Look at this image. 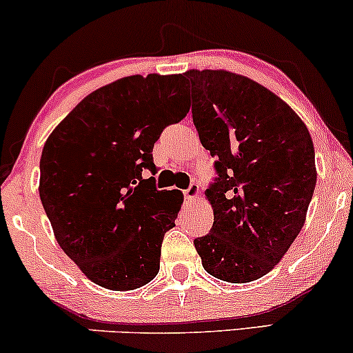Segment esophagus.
Returning <instances> with one entry per match:
<instances>
[{
  "label": "esophagus",
  "mask_w": 353,
  "mask_h": 353,
  "mask_svg": "<svg viewBox=\"0 0 353 353\" xmlns=\"http://www.w3.org/2000/svg\"><path fill=\"white\" fill-rule=\"evenodd\" d=\"M198 194H199V186H198V183H191V185L188 186V188H186V190L183 191L185 199H188L190 203L194 201V198H198Z\"/></svg>",
  "instance_id": "obj_1"
}]
</instances>
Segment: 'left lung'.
<instances>
[{
  "label": "left lung",
  "instance_id": "obj_1",
  "mask_svg": "<svg viewBox=\"0 0 353 353\" xmlns=\"http://www.w3.org/2000/svg\"><path fill=\"white\" fill-rule=\"evenodd\" d=\"M183 78L199 141L216 159L206 190L214 223L194 247L210 275L254 281L280 262L304 225L317 178L310 130L250 78L224 70Z\"/></svg>",
  "mask_w": 353,
  "mask_h": 353
}]
</instances>
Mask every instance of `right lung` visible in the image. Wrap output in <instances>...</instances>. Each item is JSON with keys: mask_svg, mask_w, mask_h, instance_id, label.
Masks as SVG:
<instances>
[{"mask_svg": "<svg viewBox=\"0 0 353 353\" xmlns=\"http://www.w3.org/2000/svg\"><path fill=\"white\" fill-rule=\"evenodd\" d=\"M180 75H132L78 103L43 145L39 194L62 250L103 288L136 290L160 268L183 196L159 190L154 143L188 114Z\"/></svg>", "mask_w": 353, "mask_h": 353, "instance_id": "1", "label": "right lung"}]
</instances>
